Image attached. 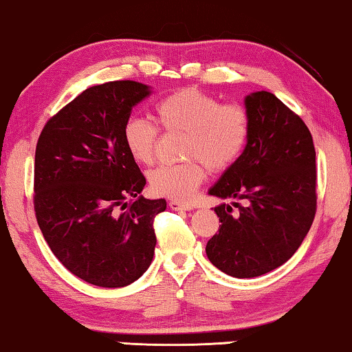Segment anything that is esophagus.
Returning <instances> with one entry per match:
<instances>
[{
  "label": "esophagus",
  "instance_id": "1",
  "mask_svg": "<svg viewBox=\"0 0 352 352\" xmlns=\"http://www.w3.org/2000/svg\"><path fill=\"white\" fill-rule=\"evenodd\" d=\"M168 208L173 211H188V210H192V205H188V203H184V201H179V200H170L168 201Z\"/></svg>",
  "mask_w": 352,
  "mask_h": 352
}]
</instances>
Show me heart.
Returning a JSON list of instances; mask_svg holds the SVG:
<instances>
[{
    "label": "heart",
    "mask_w": 352,
    "mask_h": 352,
    "mask_svg": "<svg viewBox=\"0 0 352 352\" xmlns=\"http://www.w3.org/2000/svg\"><path fill=\"white\" fill-rule=\"evenodd\" d=\"M155 120L164 131H182V164L159 165L149 173L157 195L188 200L211 171H226L243 154L249 136V114L236 103L221 104L211 95L182 89L155 106ZM124 144L131 159L149 165L155 159L159 131L149 120L131 117L124 125Z\"/></svg>",
    "instance_id": "heart-1"
}]
</instances>
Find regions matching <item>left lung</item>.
<instances>
[{
  "label": "left lung",
  "mask_w": 352,
  "mask_h": 352,
  "mask_svg": "<svg viewBox=\"0 0 352 352\" xmlns=\"http://www.w3.org/2000/svg\"><path fill=\"white\" fill-rule=\"evenodd\" d=\"M249 136L243 154L210 193L246 201L216 206L221 226L206 244L214 267L256 278L286 263L309 232L318 208L316 151L305 122L270 91L244 100Z\"/></svg>",
  "instance_id": "1"
}]
</instances>
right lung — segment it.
Masks as SVG:
<instances>
[{
	"label": "right lung",
	"instance_id": "obj_1",
	"mask_svg": "<svg viewBox=\"0 0 352 352\" xmlns=\"http://www.w3.org/2000/svg\"><path fill=\"white\" fill-rule=\"evenodd\" d=\"M135 80L94 85L50 117L34 154L33 205L50 251L98 287H124L149 268L154 219L166 201L147 200L124 125L149 95Z\"/></svg>",
	"mask_w": 352,
	"mask_h": 352
}]
</instances>
